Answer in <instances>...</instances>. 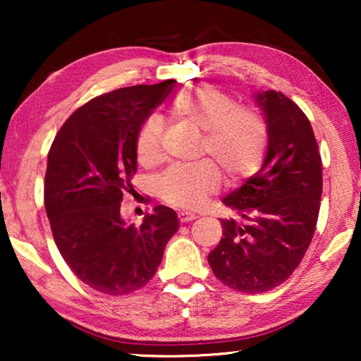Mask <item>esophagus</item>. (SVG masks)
I'll use <instances>...</instances> for the list:
<instances>
[{"label":"esophagus","mask_w":361,"mask_h":361,"mask_svg":"<svg viewBox=\"0 0 361 361\" xmlns=\"http://www.w3.org/2000/svg\"><path fill=\"white\" fill-rule=\"evenodd\" d=\"M197 215L190 214V212H179V221L180 224H189V221L195 220Z\"/></svg>","instance_id":"esophagus-1"}]
</instances>
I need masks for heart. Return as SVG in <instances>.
<instances>
[{"instance_id": "b5f03b06", "label": "heart", "mask_w": 361, "mask_h": 361, "mask_svg": "<svg viewBox=\"0 0 361 361\" xmlns=\"http://www.w3.org/2000/svg\"><path fill=\"white\" fill-rule=\"evenodd\" d=\"M172 120L202 133L190 167H172L157 184L159 197L179 209H199L220 189L221 176L228 184L253 176L268 151V123L259 111L238 106L230 95L214 87L189 88L169 105ZM136 157L141 166H154L162 157V126L151 116L136 135Z\"/></svg>"}]
</instances>
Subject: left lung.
I'll return each instance as SVG.
<instances>
[{
    "mask_svg": "<svg viewBox=\"0 0 361 361\" xmlns=\"http://www.w3.org/2000/svg\"><path fill=\"white\" fill-rule=\"evenodd\" d=\"M268 123L263 167L224 199L235 219L210 251L216 279L246 294L283 284L302 261L322 197V157L309 118L281 92L256 97Z\"/></svg>",
    "mask_w": 361,
    "mask_h": 361,
    "instance_id": "8db88e82",
    "label": "left lung"
}]
</instances>
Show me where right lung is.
<instances>
[{
	"label": "right lung",
	"mask_w": 361,
	"mask_h": 361,
	"mask_svg": "<svg viewBox=\"0 0 361 361\" xmlns=\"http://www.w3.org/2000/svg\"><path fill=\"white\" fill-rule=\"evenodd\" d=\"M172 88L166 80L92 98L68 116L49 151L44 204L54 240L73 274L98 293L125 295L146 286L179 228L164 205L140 226L120 214L123 194L133 190L137 131Z\"/></svg>",
	"instance_id": "right-lung-1"
}]
</instances>
